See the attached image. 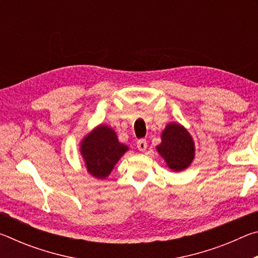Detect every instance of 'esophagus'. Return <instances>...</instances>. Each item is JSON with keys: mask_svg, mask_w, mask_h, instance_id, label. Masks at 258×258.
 <instances>
[{"mask_svg": "<svg viewBox=\"0 0 258 258\" xmlns=\"http://www.w3.org/2000/svg\"><path fill=\"white\" fill-rule=\"evenodd\" d=\"M137 146H138V149H139L140 151L145 152V151L147 150V140H146V139H140V140H138Z\"/></svg>", "mask_w": 258, "mask_h": 258, "instance_id": "obj_1", "label": "esophagus"}]
</instances>
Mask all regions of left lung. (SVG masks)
<instances>
[{
	"instance_id": "obj_1",
	"label": "left lung",
	"mask_w": 258,
	"mask_h": 258,
	"mask_svg": "<svg viewBox=\"0 0 258 258\" xmlns=\"http://www.w3.org/2000/svg\"><path fill=\"white\" fill-rule=\"evenodd\" d=\"M157 150L169 168L173 171H183L194 159V140L183 126L169 124L161 134V143L157 147Z\"/></svg>"
}]
</instances>
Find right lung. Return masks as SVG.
I'll return each mask as SVG.
<instances>
[{"label":"right lung","mask_w":258,"mask_h":258,"mask_svg":"<svg viewBox=\"0 0 258 258\" xmlns=\"http://www.w3.org/2000/svg\"><path fill=\"white\" fill-rule=\"evenodd\" d=\"M126 150L127 147L118 142L115 132L102 125L87 135L81 147L87 171L100 178L109 175Z\"/></svg>","instance_id":"obj_1"}]
</instances>
